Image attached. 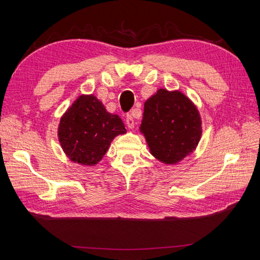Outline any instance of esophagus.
Segmentation results:
<instances>
[{
	"mask_svg": "<svg viewBox=\"0 0 260 260\" xmlns=\"http://www.w3.org/2000/svg\"><path fill=\"white\" fill-rule=\"evenodd\" d=\"M126 124H127V126H128V128H134L135 120H134L133 115H132V114H127V116H126Z\"/></svg>",
	"mask_w": 260,
	"mask_h": 260,
	"instance_id": "1",
	"label": "esophagus"
}]
</instances>
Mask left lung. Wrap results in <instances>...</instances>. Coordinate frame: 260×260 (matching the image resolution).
<instances>
[{
	"instance_id": "left-lung-1",
	"label": "left lung",
	"mask_w": 260,
	"mask_h": 260,
	"mask_svg": "<svg viewBox=\"0 0 260 260\" xmlns=\"http://www.w3.org/2000/svg\"><path fill=\"white\" fill-rule=\"evenodd\" d=\"M141 131L154 156L167 164L176 163L200 141V115L183 93L159 89L144 105Z\"/></svg>"
}]
</instances>
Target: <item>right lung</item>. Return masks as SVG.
<instances>
[{"label": "right lung", "mask_w": 260, "mask_h": 260, "mask_svg": "<svg viewBox=\"0 0 260 260\" xmlns=\"http://www.w3.org/2000/svg\"><path fill=\"white\" fill-rule=\"evenodd\" d=\"M126 133L117 115L109 114L95 96H81L60 120L59 141L71 161L84 165L98 163L110 142Z\"/></svg>", "instance_id": "obj_1"}]
</instances>
